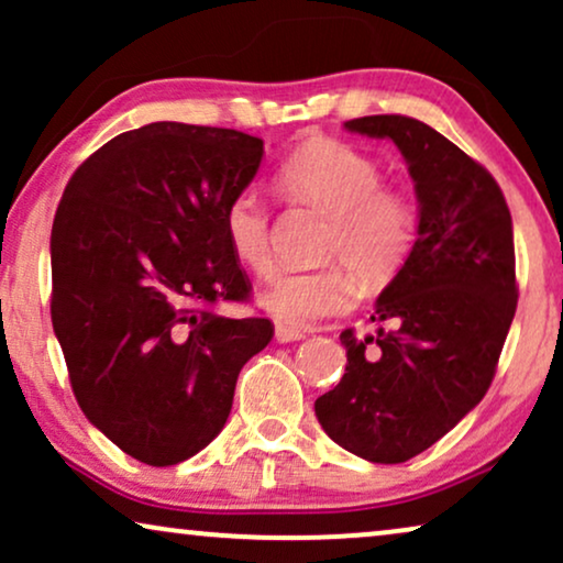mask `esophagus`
I'll use <instances>...</instances> for the list:
<instances>
[{
  "mask_svg": "<svg viewBox=\"0 0 563 563\" xmlns=\"http://www.w3.org/2000/svg\"><path fill=\"white\" fill-rule=\"evenodd\" d=\"M276 341L279 343H295V341H302L305 338V330H297V328H287V325H276Z\"/></svg>",
  "mask_w": 563,
  "mask_h": 563,
  "instance_id": "1",
  "label": "esophagus"
}]
</instances>
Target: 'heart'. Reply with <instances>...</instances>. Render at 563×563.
<instances>
[{"label": "heart", "instance_id": "b5f03b06", "mask_svg": "<svg viewBox=\"0 0 563 563\" xmlns=\"http://www.w3.org/2000/svg\"><path fill=\"white\" fill-rule=\"evenodd\" d=\"M279 187L295 202L330 218L328 256L343 261L361 282L395 276L418 241V210L399 189L382 187V168L366 153L338 141L299 148L279 168ZM228 249L238 264L264 276L272 268L268 207L256 189H243L222 212ZM264 310L289 328H310L351 302L341 268H282L258 295Z\"/></svg>", "mask_w": 563, "mask_h": 563}]
</instances>
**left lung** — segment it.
I'll use <instances>...</instances> for the list:
<instances>
[{
  "instance_id": "1",
  "label": "left lung",
  "mask_w": 563,
  "mask_h": 563,
  "mask_svg": "<svg viewBox=\"0 0 563 563\" xmlns=\"http://www.w3.org/2000/svg\"><path fill=\"white\" fill-rule=\"evenodd\" d=\"M345 130L389 137L418 195V241L376 299V335L343 330V379L314 399L345 451L402 464L487 395L518 307L512 218L492 174L426 122L372 114Z\"/></svg>"
}]
</instances>
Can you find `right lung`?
Returning a JSON list of instances; mask_svg holds the SVG:
<instances>
[{
  "instance_id": "obj_1",
  "label": "right lung",
  "mask_w": 563,
  "mask_h": 563,
  "mask_svg": "<svg viewBox=\"0 0 563 563\" xmlns=\"http://www.w3.org/2000/svg\"><path fill=\"white\" fill-rule=\"evenodd\" d=\"M264 141L241 130L151 122L84 161L51 233V320L95 428L148 466H174L225 426L266 318H225L251 282L222 212L256 176Z\"/></svg>"
}]
</instances>
